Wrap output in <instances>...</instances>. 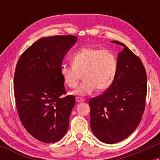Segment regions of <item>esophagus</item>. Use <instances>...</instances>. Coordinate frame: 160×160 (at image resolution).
<instances>
[{
	"instance_id": "esophagus-1",
	"label": "esophagus",
	"mask_w": 160,
	"mask_h": 160,
	"mask_svg": "<svg viewBox=\"0 0 160 160\" xmlns=\"http://www.w3.org/2000/svg\"><path fill=\"white\" fill-rule=\"evenodd\" d=\"M76 101L78 102H84V98H81V97H76Z\"/></svg>"
}]
</instances>
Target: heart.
<instances>
[{"label":"heart","mask_w":160,"mask_h":160,"mask_svg":"<svg viewBox=\"0 0 160 160\" xmlns=\"http://www.w3.org/2000/svg\"><path fill=\"white\" fill-rule=\"evenodd\" d=\"M71 65H63L60 74L69 88L78 85L80 77L83 78L74 94L86 95L95 89L104 91L112 85L117 74L118 62L116 55L110 50L84 47L71 56Z\"/></svg>","instance_id":"b5f03b06"}]
</instances>
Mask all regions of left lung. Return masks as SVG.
Wrapping results in <instances>:
<instances>
[{"label": "left lung", "mask_w": 160, "mask_h": 160, "mask_svg": "<svg viewBox=\"0 0 160 160\" xmlns=\"http://www.w3.org/2000/svg\"><path fill=\"white\" fill-rule=\"evenodd\" d=\"M118 55V67L112 85L92 98L90 126L95 137L106 144L128 138L138 127L146 104L147 74L140 58L126 45Z\"/></svg>", "instance_id": "1"}]
</instances>
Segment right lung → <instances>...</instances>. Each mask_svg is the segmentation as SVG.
Wrapping results in <instances>:
<instances>
[{
  "label": "right lung",
  "mask_w": 160,
  "mask_h": 160,
  "mask_svg": "<svg viewBox=\"0 0 160 160\" xmlns=\"http://www.w3.org/2000/svg\"><path fill=\"white\" fill-rule=\"evenodd\" d=\"M74 35L40 38L21 55L14 74V95L22 124L37 140L59 141L67 132L74 95H67L60 74Z\"/></svg>",
  "instance_id": "add662e5"
}]
</instances>
